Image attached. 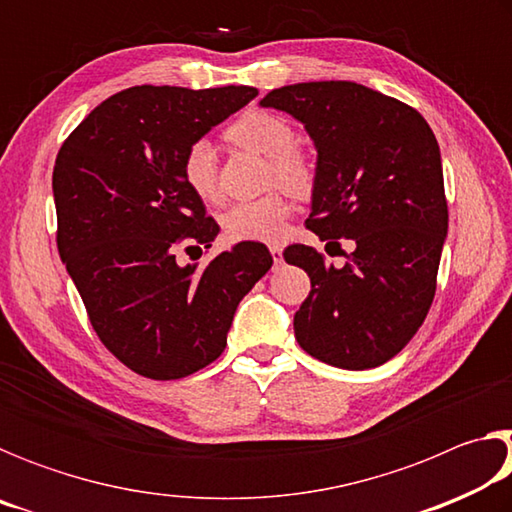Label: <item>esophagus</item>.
Wrapping results in <instances>:
<instances>
[{
  "label": "esophagus",
  "instance_id": "obj_1",
  "mask_svg": "<svg viewBox=\"0 0 512 512\" xmlns=\"http://www.w3.org/2000/svg\"><path fill=\"white\" fill-rule=\"evenodd\" d=\"M271 248V255H273V262H275V266H280L282 264V244H271L268 246Z\"/></svg>",
  "mask_w": 512,
  "mask_h": 512
}]
</instances>
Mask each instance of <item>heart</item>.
Here are the masks:
<instances>
[{"instance_id":"heart-1","label":"heart","mask_w":512,"mask_h":512,"mask_svg":"<svg viewBox=\"0 0 512 512\" xmlns=\"http://www.w3.org/2000/svg\"><path fill=\"white\" fill-rule=\"evenodd\" d=\"M228 137L244 149L262 153L271 160V180H277L291 192H307L314 180L311 164L302 158L296 146V131L289 121L271 112H248L228 128ZM185 185L192 192L212 201L219 194V167L216 151L207 140L194 142L180 162ZM291 214V205L282 194H268L257 201H241L230 205L221 216L223 232L232 241H277Z\"/></svg>"}]
</instances>
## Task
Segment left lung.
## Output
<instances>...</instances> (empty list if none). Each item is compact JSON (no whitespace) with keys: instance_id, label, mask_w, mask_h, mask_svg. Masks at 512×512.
I'll use <instances>...</instances> for the list:
<instances>
[{"instance_id":"left-lung-1","label":"left lung","mask_w":512,"mask_h":512,"mask_svg":"<svg viewBox=\"0 0 512 512\" xmlns=\"http://www.w3.org/2000/svg\"><path fill=\"white\" fill-rule=\"evenodd\" d=\"M259 106L287 112L314 142L307 228L354 244L341 268L309 246L284 250L311 280L293 316L300 348L336 368L381 366L413 339L436 293L447 237L436 135L418 110L350 81L284 85Z\"/></svg>"}]
</instances>
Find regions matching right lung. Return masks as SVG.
Wrapping results in <instances>:
<instances>
[{
	"label": "right lung",
	"mask_w": 512,
	"mask_h": 512,
	"mask_svg": "<svg viewBox=\"0 0 512 512\" xmlns=\"http://www.w3.org/2000/svg\"><path fill=\"white\" fill-rule=\"evenodd\" d=\"M257 97L137 85L112 94L58 151V253L90 323L115 357L149 379H180L221 357L241 298L273 264L239 241L210 264L176 262L180 244L210 248L219 225L185 185V151Z\"/></svg>",
	"instance_id": "obj_1"
}]
</instances>
